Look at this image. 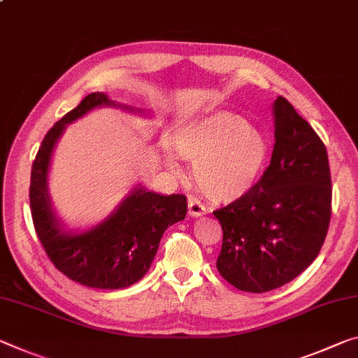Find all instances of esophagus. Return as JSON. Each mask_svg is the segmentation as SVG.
I'll return each instance as SVG.
<instances>
[{
  "label": "esophagus",
  "mask_w": 358,
  "mask_h": 358,
  "mask_svg": "<svg viewBox=\"0 0 358 358\" xmlns=\"http://www.w3.org/2000/svg\"><path fill=\"white\" fill-rule=\"evenodd\" d=\"M206 212L207 210L202 206L201 201L194 199V197H189L188 199V215L189 217H194V218L202 217V215H206Z\"/></svg>",
  "instance_id": "1"
}]
</instances>
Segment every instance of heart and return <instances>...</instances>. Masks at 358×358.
<instances>
[{"label":"heart","mask_w":358,"mask_h":358,"mask_svg":"<svg viewBox=\"0 0 358 358\" xmlns=\"http://www.w3.org/2000/svg\"><path fill=\"white\" fill-rule=\"evenodd\" d=\"M173 150L191 164V177L208 199L239 201L255 189L269 161L266 134L234 113L217 111L185 122L173 135ZM167 167L177 164L166 157Z\"/></svg>","instance_id":"1"}]
</instances>
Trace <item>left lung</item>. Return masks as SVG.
Listing matches in <instances>:
<instances>
[{"label": "left lung", "instance_id": "1", "mask_svg": "<svg viewBox=\"0 0 358 358\" xmlns=\"http://www.w3.org/2000/svg\"><path fill=\"white\" fill-rule=\"evenodd\" d=\"M274 150L255 189L215 210L223 229L217 269L242 292L285 285L317 258L331 217L327 148L290 101L277 97Z\"/></svg>", "mask_w": 358, "mask_h": 358}]
</instances>
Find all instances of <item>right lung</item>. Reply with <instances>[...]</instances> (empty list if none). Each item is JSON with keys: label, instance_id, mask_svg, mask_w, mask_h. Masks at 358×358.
I'll list each match as a JSON object with an SVG mask.
<instances>
[{"label": "right lung", "instance_id": "1", "mask_svg": "<svg viewBox=\"0 0 358 358\" xmlns=\"http://www.w3.org/2000/svg\"><path fill=\"white\" fill-rule=\"evenodd\" d=\"M99 106L134 111L132 106L110 100L105 92H94L55 122L33 162L30 207L36 234L57 269L81 285L119 290L134 285L148 272L162 234L169 226L185 220L188 203L183 194L162 196L137 186L97 226L83 232L65 229L50 203V159L68 124Z\"/></svg>", "mask_w": 358, "mask_h": 358}]
</instances>
